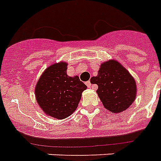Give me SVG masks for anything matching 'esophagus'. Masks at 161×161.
Instances as JSON below:
<instances>
[{
  "label": "esophagus",
  "instance_id": "1",
  "mask_svg": "<svg viewBox=\"0 0 161 161\" xmlns=\"http://www.w3.org/2000/svg\"><path fill=\"white\" fill-rule=\"evenodd\" d=\"M86 85L89 88H90V87L92 86V84H91V83H90V81H88V82H86Z\"/></svg>",
  "mask_w": 161,
  "mask_h": 161
}]
</instances>
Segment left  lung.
I'll list each match as a JSON object with an SVG mask.
<instances>
[{"label": "left lung", "mask_w": 161, "mask_h": 161, "mask_svg": "<svg viewBox=\"0 0 161 161\" xmlns=\"http://www.w3.org/2000/svg\"><path fill=\"white\" fill-rule=\"evenodd\" d=\"M92 78L98 85L99 98L111 113L121 114L135 101L137 91L135 78L116 59L102 63L97 76Z\"/></svg>", "instance_id": "8db88e82"}]
</instances>
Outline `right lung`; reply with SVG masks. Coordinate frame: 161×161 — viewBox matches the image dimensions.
Segmentation results:
<instances>
[{
  "label": "right lung",
  "mask_w": 161,
  "mask_h": 161,
  "mask_svg": "<svg viewBox=\"0 0 161 161\" xmlns=\"http://www.w3.org/2000/svg\"><path fill=\"white\" fill-rule=\"evenodd\" d=\"M65 61L53 63L44 70L35 87L36 100L44 114L56 119L69 117L77 108L87 89L77 76L67 75Z\"/></svg>",
  "instance_id": "right-lung-1"
}]
</instances>
